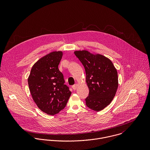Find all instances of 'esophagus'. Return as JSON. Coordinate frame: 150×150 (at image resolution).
<instances>
[{"mask_svg": "<svg viewBox=\"0 0 150 150\" xmlns=\"http://www.w3.org/2000/svg\"><path fill=\"white\" fill-rule=\"evenodd\" d=\"M77 84H74L73 86H72V88L74 89V90H76V88H77Z\"/></svg>", "mask_w": 150, "mask_h": 150, "instance_id": "esophagus-1", "label": "esophagus"}]
</instances>
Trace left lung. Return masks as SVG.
I'll return each instance as SVG.
<instances>
[{"label":"left lung","mask_w":150,"mask_h":150,"mask_svg":"<svg viewBox=\"0 0 150 150\" xmlns=\"http://www.w3.org/2000/svg\"><path fill=\"white\" fill-rule=\"evenodd\" d=\"M84 66L89 95L86 106L99 111L107 106L115 96L118 86V74L112 62L101 55H93L86 51L74 52Z\"/></svg>","instance_id":"8db88e82"}]
</instances>
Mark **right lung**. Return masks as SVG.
Returning a JSON list of instances; mask_svg holds the SVG:
<instances>
[{
  "label": "right lung",
  "mask_w": 150,
  "mask_h": 150,
  "mask_svg": "<svg viewBox=\"0 0 150 150\" xmlns=\"http://www.w3.org/2000/svg\"><path fill=\"white\" fill-rule=\"evenodd\" d=\"M62 57V52L54 51L40 59L33 66L28 80L38 107L52 115L64 108L71 93L58 69Z\"/></svg>",
  "instance_id": "right-lung-1"
}]
</instances>
